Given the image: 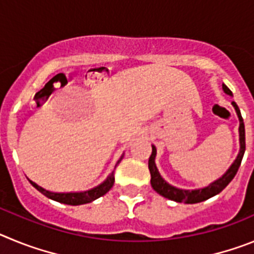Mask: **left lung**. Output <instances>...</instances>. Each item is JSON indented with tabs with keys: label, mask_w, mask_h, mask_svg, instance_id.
<instances>
[{
	"label": "left lung",
	"mask_w": 254,
	"mask_h": 254,
	"mask_svg": "<svg viewBox=\"0 0 254 254\" xmlns=\"http://www.w3.org/2000/svg\"><path fill=\"white\" fill-rule=\"evenodd\" d=\"M223 89L226 94L232 95V91L226 85H223ZM235 111H237L238 117H239V137H241V151L238 154V158L235 159L234 163L232 164V167L229 168L228 172L224 174L220 179H217L216 182L211 183L208 187L202 188V190H179V188L173 187V186L168 185L167 182L161 178V176L159 174L158 169H156V165H155V155H156V149L155 146H152V152L150 155L149 159V169L150 174H151V186L154 188L155 192H158L160 196L165 197L168 199H172V201H176V202H185V203H197L202 202L206 199L211 198L212 196H216L217 193H220L226 186L233 181V178L237 174L238 169L241 167L242 159H243L244 151H246V129H244V122L243 118H242L241 111L238 108L237 103L233 102Z\"/></svg>",
	"instance_id": "8db88e82"
}]
</instances>
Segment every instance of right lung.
Instances as JSON below:
<instances>
[{"instance_id": "1", "label": "right lung", "mask_w": 254, "mask_h": 254, "mask_svg": "<svg viewBox=\"0 0 254 254\" xmlns=\"http://www.w3.org/2000/svg\"><path fill=\"white\" fill-rule=\"evenodd\" d=\"M122 158L118 160V163L117 164H120V161L122 160ZM29 182H30L33 187L37 188L40 193H43L44 196H47L48 198L55 199V201H57V202H61V203H66V205L77 206V205H84V203H89V202H91V201H94V199L104 196L108 190L113 187L114 172L112 173L111 176L108 177V179L104 182V183H102V185L98 186V187L93 188V190H86V192H80V193H53V192H49V190H43L42 187H39L38 185H35L34 182H31V181H29Z\"/></svg>"}]
</instances>
